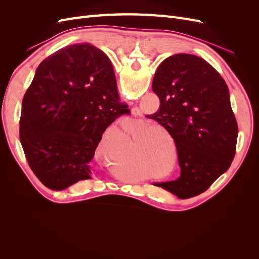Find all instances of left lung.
<instances>
[{"instance_id": "obj_1", "label": "left lung", "mask_w": 259, "mask_h": 259, "mask_svg": "<svg viewBox=\"0 0 259 259\" xmlns=\"http://www.w3.org/2000/svg\"><path fill=\"white\" fill-rule=\"evenodd\" d=\"M159 111L148 116L175 140L182 174L155 184L182 198L208 189L234 158L238 124L228 86L206 60L176 54L161 62L152 82Z\"/></svg>"}]
</instances>
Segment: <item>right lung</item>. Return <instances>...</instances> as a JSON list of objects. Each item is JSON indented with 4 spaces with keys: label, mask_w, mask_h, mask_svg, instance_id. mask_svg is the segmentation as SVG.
Here are the masks:
<instances>
[{
    "label": "right lung",
    "mask_w": 259,
    "mask_h": 259,
    "mask_svg": "<svg viewBox=\"0 0 259 259\" xmlns=\"http://www.w3.org/2000/svg\"><path fill=\"white\" fill-rule=\"evenodd\" d=\"M128 111L104 52L89 43L55 52L38 65L22 99L19 138L29 166L55 191L92 179L104 132Z\"/></svg>",
    "instance_id": "right-lung-1"
}]
</instances>
